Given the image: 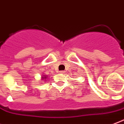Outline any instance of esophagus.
Here are the masks:
<instances>
[{
	"instance_id": "obj_1",
	"label": "esophagus",
	"mask_w": 124,
	"mask_h": 124,
	"mask_svg": "<svg viewBox=\"0 0 124 124\" xmlns=\"http://www.w3.org/2000/svg\"><path fill=\"white\" fill-rule=\"evenodd\" d=\"M59 72H60V73H62V74H64V73H65V71H63V70H62V71H60Z\"/></svg>"
}]
</instances>
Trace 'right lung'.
<instances>
[{
    "label": "right lung",
    "instance_id": "obj_1",
    "mask_svg": "<svg viewBox=\"0 0 124 124\" xmlns=\"http://www.w3.org/2000/svg\"><path fill=\"white\" fill-rule=\"evenodd\" d=\"M45 78H46V77H45Z\"/></svg>",
    "mask_w": 124,
    "mask_h": 124
}]
</instances>
